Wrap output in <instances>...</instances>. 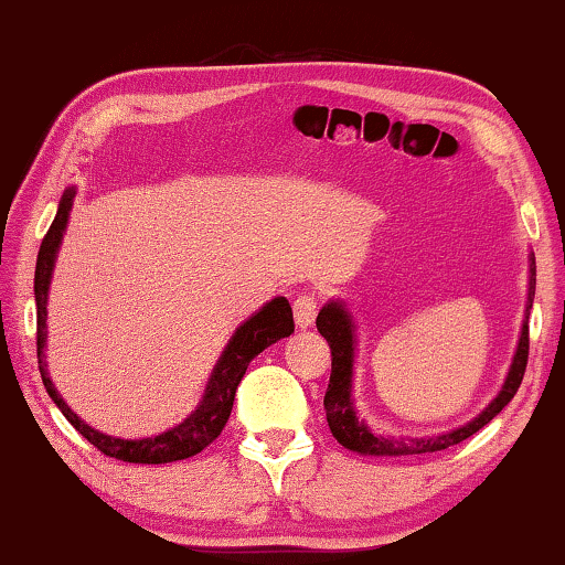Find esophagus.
Listing matches in <instances>:
<instances>
[{"label": "esophagus", "instance_id": "1", "mask_svg": "<svg viewBox=\"0 0 565 565\" xmlns=\"http://www.w3.org/2000/svg\"><path fill=\"white\" fill-rule=\"evenodd\" d=\"M292 312H295V326L310 328L312 320H316V316H318V298L310 292L298 295L292 302Z\"/></svg>", "mask_w": 565, "mask_h": 565}]
</instances>
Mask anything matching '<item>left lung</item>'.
<instances>
[{
  "label": "left lung",
  "instance_id": "left-lung-1",
  "mask_svg": "<svg viewBox=\"0 0 565 565\" xmlns=\"http://www.w3.org/2000/svg\"><path fill=\"white\" fill-rule=\"evenodd\" d=\"M527 302H525V320L523 328H520V341L513 355V363H510L508 379L502 384L500 394L492 398V402L484 406V409L475 416L472 422H467L465 427H457L445 434H434V437H381V434L373 431L366 422L355 416L353 406V355H355V326L353 316L341 300L326 302L323 310L318 312V331L326 338L328 345H331V384H328V392L323 398L326 406V419L328 427H331L333 437L341 441L345 449L359 455H371V457H402V455H427V452H439V449L455 447L467 437H472L475 431H480L484 424L492 422L505 406L510 398L518 394L520 381H523V373L527 366V318H531L533 298H535V257H527Z\"/></svg>",
  "mask_w": 565,
  "mask_h": 565
}]
</instances>
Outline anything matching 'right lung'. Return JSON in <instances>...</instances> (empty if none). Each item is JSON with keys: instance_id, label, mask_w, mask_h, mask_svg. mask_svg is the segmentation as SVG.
Here are the masks:
<instances>
[{"instance_id": "right-lung-1", "label": "right lung", "mask_w": 565, "mask_h": 565, "mask_svg": "<svg viewBox=\"0 0 565 565\" xmlns=\"http://www.w3.org/2000/svg\"><path fill=\"white\" fill-rule=\"evenodd\" d=\"M75 199V186H67L63 199L57 204V214L52 220L50 230L42 239L40 253H38V267H34V302H38V363H40V376L45 384L52 402L57 404V409L65 414V419L90 441L93 447H98L106 457H116L120 462H134V465H163V462H177V459H186L202 452L204 447H210L212 441L220 437L224 424H227L234 404V394L249 361L257 353H263L267 345L280 341V338L290 335L295 331L292 323V308L285 298H273L265 302L253 318H247L237 331L232 333L230 343L224 345V351L216 361L210 381H206L204 396L199 402L196 409L186 416L184 422L177 424L167 431L156 434V437L146 439H118L108 437L98 429H93L77 416L71 406L63 402V396L57 394L55 384H52L47 361H45V345H47V290L52 280V270H55V259L60 242L71 220Z\"/></svg>"}]
</instances>
